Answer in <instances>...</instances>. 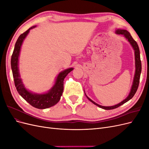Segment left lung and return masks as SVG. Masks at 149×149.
Wrapping results in <instances>:
<instances>
[{"label":"left lung","instance_id":"1","mask_svg":"<svg viewBox=\"0 0 149 149\" xmlns=\"http://www.w3.org/2000/svg\"><path fill=\"white\" fill-rule=\"evenodd\" d=\"M116 33L118 35H123L124 37L127 40V41L130 43V44L131 45L132 47L133 48V49L134 50V55H135V66H136V70H135V74L134 76V79H133V82H132V85L131 89H130V93L129 94V95L127 97H126L125 100H124L123 101H121L120 102L118 103V104H116L112 106H101L98 104L96 103L95 102H94L93 100H91V99L88 97L86 94L85 92V95L86 96V97L88 99V100H89L91 102H93L94 104L96 105L97 106L100 107V108H102L103 109L105 110H110V109H116V108L119 107L120 106L124 104V103L126 102H127L129 101L130 99H132L133 96H134V94H136L139 84V80H140V76H141V71H142V65H141V57H140V50H139V48L137 42L135 41V40L133 39L131 35L130 34V33L127 30H124V29H117L116 30Z\"/></svg>","mask_w":149,"mask_h":149}]
</instances>
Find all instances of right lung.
I'll return each mask as SVG.
<instances>
[{
    "label": "right lung",
    "instance_id": "add662e5",
    "mask_svg": "<svg viewBox=\"0 0 149 149\" xmlns=\"http://www.w3.org/2000/svg\"><path fill=\"white\" fill-rule=\"evenodd\" d=\"M36 27L33 26L28 29L24 33L21 34L18 38L15 45L14 49L11 58V68L14 79V83L16 89L20 95L24 100L29 102L30 105L37 109H44L53 106L60 100L63 91V81L67 74L73 70V68L66 69L58 74L55 82L52 88L47 93H35L26 89L20 78L19 69V60L21 47L24 40L28 35L30 30Z\"/></svg>",
    "mask_w": 149,
    "mask_h": 149
}]
</instances>
